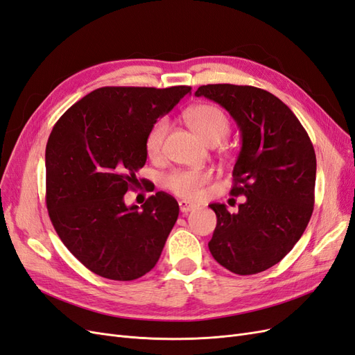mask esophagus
<instances>
[{
    "mask_svg": "<svg viewBox=\"0 0 355 355\" xmlns=\"http://www.w3.org/2000/svg\"><path fill=\"white\" fill-rule=\"evenodd\" d=\"M179 209H180L182 213H189L191 210L196 209V204H192V202H189L187 200H180L179 201Z\"/></svg>",
    "mask_w": 355,
    "mask_h": 355,
    "instance_id": "esophagus-1",
    "label": "esophagus"
}]
</instances>
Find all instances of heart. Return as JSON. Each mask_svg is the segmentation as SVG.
I'll use <instances>...</instances> for the list:
<instances>
[{
  "label": "heart",
  "instance_id": "obj_1",
  "mask_svg": "<svg viewBox=\"0 0 355 355\" xmlns=\"http://www.w3.org/2000/svg\"><path fill=\"white\" fill-rule=\"evenodd\" d=\"M185 121L191 127V130L207 145H218L230 135L231 130L227 114L219 106L211 103H198L191 106L185 112ZM167 130L168 120L166 116L158 118L149 127L145 137V151L151 158L159 155ZM209 179L210 175L204 170H175L164 178V187L178 197L197 198Z\"/></svg>",
  "mask_w": 355,
  "mask_h": 355
}]
</instances>
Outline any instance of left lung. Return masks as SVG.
Returning <instances> with one entry per match:
<instances>
[{"label":"left lung","mask_w":355,"mask_h":355,"mask_svg":"<svg viewBox=\"0 0 355 355\" xmlns=\"http://www.w3.org/2000/svg\"><path fill=\"white\" fill-rule=\"evenodd\" d=\"M196 96L219 103L241 132L231 196L245 201L235 213L225 204H210L218 218L210 253L234 274L262 272L293 249L313 214L314 146L296 115L270 92L207 84Z\"/></svg>","instance_id":"left-lung-1"}]
</instances>
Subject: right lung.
Segmentation results:
<instances>
[{
	"label": "right lung",
	"mask_w": 355,
	"mask_h": 355,
	"mask_svg": "<svg viewBox=\"0 0 355 355\" xmlns=\"http://www.w3.org/2000/svg\"><path fill=\"white\" fill-rule=\"evenodd\" d=\"M188 93V85L101 87L53 127L46 146L49 216L62 243L92 272L132 282L158 262L179 204L158 191L139 209L125 206L124 194L146 163L149 127Z\"/></svg>",
	"instance_id": "add662e5"
}]
</instances>
